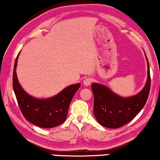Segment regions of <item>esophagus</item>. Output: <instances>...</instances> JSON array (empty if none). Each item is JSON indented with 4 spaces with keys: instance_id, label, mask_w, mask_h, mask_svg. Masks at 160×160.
Listing matches in <instances>:
<instances>
[{
    "instance_id": "34e87169",
    "label": "esophagus",
    "mask_w": 160,
    "mask_h": 160,
    "mask_svg": "<svg viewBox=\"0 0 160 160\" xmlns=\"http://www.w3.org/2000/svg\"><path fill=\"white\" fill-rule=\"evenodd\" d=\"M83 83H84V84L85 85V86H89L92 83V78H89V77L85 78L84 80L83 81Z\"/></svg>"
}]
</instances>
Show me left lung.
Returning a JSON list of instances; mask_svg holds the SVG:
<instances>
[{
  "label": "left lung",
  "mask_w": 160,
  "mask_h": 160,
  "mask_svg": "<svg viewBox=\"0 0 160 160\" xmlns=\"http://www.w3.org/2000/svg\"><path fill=\"white\" fill-rule=\"evenodd\" d=\"M148 75L145 87L136 95L129 98L120 97L105 85L93 83L91 88L94 95L93 113L102 126L108 128H119L134 119L147 101L151 87L148 61Z\"/></svg>",
  "instance_id": "8db88e82"
}]
</instances>
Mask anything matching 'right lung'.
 Masks as SVG:
<instances>
[{"label":"right lung","mask_w":160,"mask_h":160,"mask_svg":"<svg viewBox=\"0 0 160 160\" xmlns=\"http://www.w3.org/2000/svg\"><path fill=\"white\" fill-rule=\"evenodd\" d=\"M19 54L15 60L12 81L17 102L24 117L39 128H52L60 125L66 119L70 103L81 84L70 85L47 99L32 97L22 88L17 79L16 68Z\"/></svg>","instance_id":"add662e5"}]
</instances>
